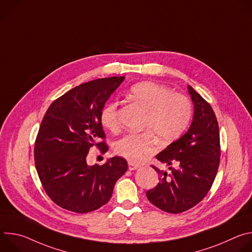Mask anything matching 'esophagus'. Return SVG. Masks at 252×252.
Wrapping results in <instances>:
<instances>
[{"label":"esophagus","mask_w":252,"mask_h":252,"mask_svg":"<svg viewBox=\"0 0 252 252\" xmlns=\"http://www.w3.org/2000/svg\"><path fill=\"white\" fill-rule=\"evenodd\" d=\"M139 167V164H136V163H133V162H128V169L129 170H134V169H137Z\"/></svg>","instance_id":"34e87169"}]
</instances>
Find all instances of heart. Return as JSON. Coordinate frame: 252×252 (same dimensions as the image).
<instances>
[{"mask_svg":"<svg viewBox=\"0 0 252 252\" xmlns=\"http://www.w3.org/2000/svg\"><path fill=\"white\" fill-rule=\"evenodd\" d=\"M128 95L147 111L141 125L145 131L125 135L117 141L115 151L127 160L138 162L155 152L157 138L167 145L182 136L190 122L192 105L186 94L172 93L169 88L154 82L131 86ZM100 123L112 132L120 130L118 101L104 104L100 112Z\"/></svg>","mask_w":252,"mask_h":252,"instance_id":"heart-1","label":"heart"}]
</instances>
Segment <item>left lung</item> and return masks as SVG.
I'll return each mask as SVG.
<instances>
[{
	"instance_id": "obj_1",
	"label": "left lung",
	"mask_w": 252,
	"mask_h": 252,
	"mask_svg": "<svg viewBox=\"0 0 252 252\" xmlns=\"http://www.w3.org/2000/svg\"><path fill=\"white\" fill-rule=\"evenodd\" d=\"M193 121L188 132L173 141L156 158L170 165L159 174V183L147 191L148 199L168 213H182L199 203L217 176L220 160V127L211 105L191 87Z\"/></svg>"
}]
</instances>
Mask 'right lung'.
Wrapping results in <instances>:
<instances>
[{
	"mask_svg": "<svg viewBox=\"0 0 252 252\" xmlns=\"http://www.w3.org/2000/svg\"><path fill=\"white\" fill-rule=\"evenodd\" d=\"M125 77L97 79L69 90L55 99L35 137L34 164L49 197L66 210L87 213L109 201L127 162L114 157L104 164L88 165L93 147L105 154L109 147L100 123L105 101Z\"/></svg>",
	"mask_w": 252,
	"mask_h": 252,
	"instance_id": "1",
	"label": "right lung"
}]
</instances>
